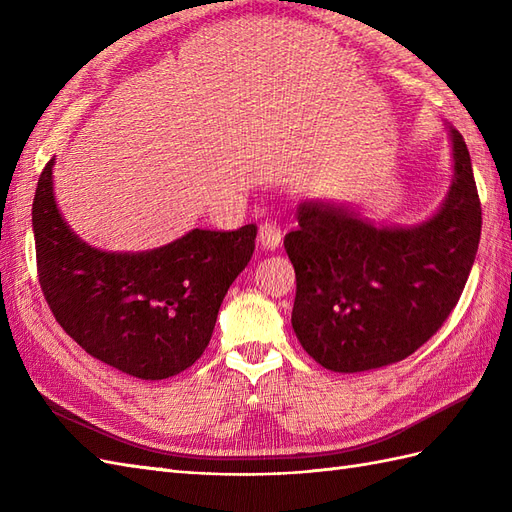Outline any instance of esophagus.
<instances>
[{"label": "esophagus", "instance_id": "1", "mask_svg": "<svg viewBox=\"0 0 512 512\" xmlns=\"http://www.w3.org/2000/svg\"><path fill=\"white\" fill-rule=\"evenodd\" d=\"M257 242L261 244V248L266 251H274L281 244V229L274 225V222H261L259 231H257Z\"/></svg>", "mask_w": 512, "mask_h": 512}]
</instances>
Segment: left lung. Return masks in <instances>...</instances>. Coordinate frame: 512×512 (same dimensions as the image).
Returning <instances> with one entry per match:
<instances>
[{"label":"left lung","instance_id":"8db88e82","mask_svg":"<svg viewBox=\"0 0 512 512\" xmlns=\"http://www.w3.org/2000/svg\"><path fill=\"white\" fill-rule=\"evenodd\" d=\"M454 175L445 201L413 227H387L335 203L298 205L285 235L296 272L292 326L331 372L398 363L448 320L474 266L482 209L463 136L450 127Z\"/></svg>","mask_w":512,"mask_h":512}]
</instances>
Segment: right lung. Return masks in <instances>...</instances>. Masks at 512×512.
Returning a JSON list of instances; mask_svg holds the SVG:
<instances>
[{
  "label": "right lung",
  "mask_w": 512,
  "mask_h": 512,
  "mask_svg": "<svg viewBox=\"0 0 512 512\" xmlns=\"http://www.w3.org/2000/svg\"><path fill=\"white\" fill-rule=\"evenodd\" d=\"M32 229L38 281L58 324L88 355L142 381L175 376L203 355L257 238L255 225L192 229L151 251H99L60 214L54 157L38 179Z\"/></svg>",
  "instance_id": "1"
}]
</instances>
